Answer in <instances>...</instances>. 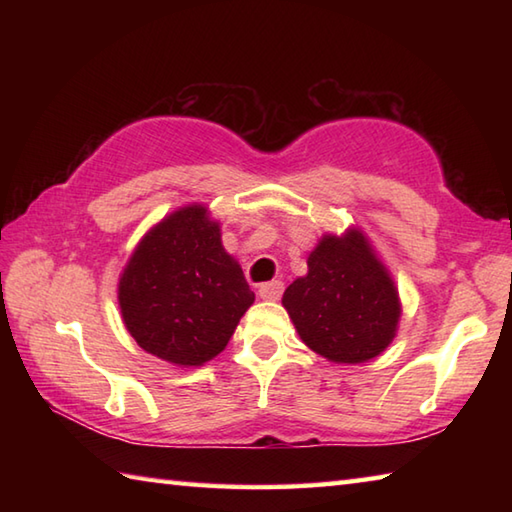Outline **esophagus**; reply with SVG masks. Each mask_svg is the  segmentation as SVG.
<instances>
[{
    "instance_id": "obj_1",
    "label": "esophagus",
    "mask_w": 512,
    "mask_h": 512,
    "mask_svg": "<svg viewBox=\"0 0 512 512\" xmlns=\"http://www.w3.org/2000/svg\"><path fill=\"white\" fill-rule=\"evenodd\" d=\"M281 292H284V284H281V281H268V284L257 286V295L266 301H277L281 297Z\"/></svg>"
}]
</instances>
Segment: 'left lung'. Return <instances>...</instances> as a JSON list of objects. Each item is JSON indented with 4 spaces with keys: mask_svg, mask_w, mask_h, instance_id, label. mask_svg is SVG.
I'll return each mask as SVG.
<instances>
[{
    "mask_svg": "<svg viewBox=\"0 0 512 512\" xmlns=\"http://www.w3.org/2000/svg\"><path fill=\"white\" fill-rule=\"evenodd\" d=\"M281 303L310 350L347 365L385 352L402 312L394 279L358 228L323 235L308 275L292 281Z\"/></svg>",
    "mask_w": 512,
    "mask_h": 512,
    "instance_id": "8db88e82",
    "label": "left lung"
}]
</instances>
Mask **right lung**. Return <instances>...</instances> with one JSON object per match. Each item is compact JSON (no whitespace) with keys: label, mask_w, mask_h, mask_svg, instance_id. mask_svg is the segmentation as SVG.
Listing matches in <instances>:
<instances>
[{"label":"right lung","mask_w":512,"mask_h":512,"mask_svg":"<svg viewBox=\"0 0 512 512\" xmlns=\"http://www.w3.org/2000/svg\"><path fill=\"white\" fill-rule=\"evenodd\" d=\"M242 268L202 204L173 211L145 233L118 279L125 328L145 352L178 367L220 354L253 306Z\"/></svg>","instance_id":"add662e5"}]
</instances>
